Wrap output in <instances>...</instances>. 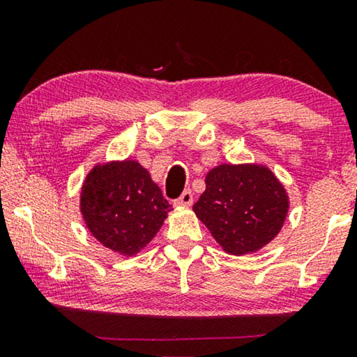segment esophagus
Segmentation results:
<instances>
[{"label":"esophagus","mask_w":357,"mask_h":357,"mask_svg":"<svg viewBox=\"0 0 357 357\" xmlns=\"http://www.w3.org/2000/svg\"><path fill=\"white\" fill-rule=\"evenodd\" d=\"M192 203H193L192 190H185V192L175 199V204H177V206H190Z\"/></svg>","instance_id":"34e87169"}]
</instances>
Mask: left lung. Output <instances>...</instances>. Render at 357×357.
<instances>
[{
  "instance_id": "8db88e82",
  "label": "left lung",
  "mask_w": 357,
  "mask_h": 357,
  "mask_svg": "<svg viewBox=\"0 0 357 357\" xmlns=\"http://www.w3.org/2000/svg\"><path fill=\"white\" fill-rule=\"evenodd\" d=\"M204 182L206 190L193 209L227 253L255 252L276 237L289 206L284 188L270 170L224 164Z\"/></svg>"
}]
</instances>
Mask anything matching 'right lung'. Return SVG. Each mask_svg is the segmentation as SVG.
<instances>
[{
  "instance_id": "add662e5",
  "label": "right lung",
  "mask_w": 357,
  "mask_h": 357,
  "mask_svg": "<svg viewBox=\"0 0 357 357\" xmlns=\"http://www.w3.org/2000/svg\"><path fill=\"white\" fill-rule=\"evenodd\" d=\"M170 209L148 170L135 160L97 165L81 193L82 218L92 236L128 257L151 242Z\"/></svg>"
}]
</instances>
